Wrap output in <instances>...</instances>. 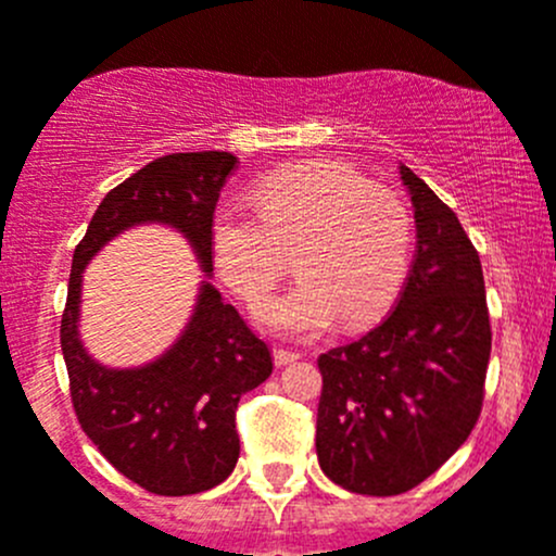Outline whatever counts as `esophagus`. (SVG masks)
Returning a JSON list of instances; mask_svg holds the SVG:
<instances>
[{
  "instance_id": "1",
  "label": "esophagus",
  "mask_w": 556,
  "mask_h": 556,
  "mask_svg": "<svg viewBox=\"0 0 556 556\" xmlns=\"http://www.w3.org/2000/svg\"><path fill=\"white\" fill-rule=\"evenodd\" d=\"M273 357H275V366H287V363H294V361H298L300 352H294V349L275 346V349H273Z\"/></svg>"
}]
</instances>
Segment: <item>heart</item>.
<instances>
[{
    "instance_id": "heart-1",
    "label": "heart",
    "mask_w": 556,
    "mask_h": 556,
    "mask_svg": "<svg viewBox=\"0 0 556 556\" xmlns=\"http://www.w3.org/2000/svg\"><path fill=\"white\" fill-rule=\"evenodd\" d=\"M298 281L258 308L281 336H316L338 316L377 319L399 294L412 251V218L401 195L338 163L275 168L253 182V213L224 202L210 218V251L220 281L248 305L267 298L287 269Z\"/></svg>"
}]
</instances>
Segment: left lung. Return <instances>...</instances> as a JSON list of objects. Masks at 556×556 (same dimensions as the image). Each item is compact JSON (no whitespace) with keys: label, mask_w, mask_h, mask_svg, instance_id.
Returning a JSON list of instances; mask_svg holds the SVG:
<instances>
[{"label":"left lung","mask_w":556,"mask_h":556,"mask_svg":"<svg viewBox=\"0 0 556 556\" xmlns=\"http://www.w3.org/2000/svg\"><path fill=\"white\" fill-rule=\"evenodd\" d=\"M417 253L399 305L319 354L316 456L354 494L415 489L467 442L483 409L491 321L480 256L456 213L412 168Z\"/></svg>","instance_id":"1"}]
</instances>
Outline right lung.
Wrapping results in <instances>:
<instances>
[{
	"label": "right lung",
	"mask_w": 556,
	"mask_h": 556,
	"mask_svg": "<svg viewBox=\"0 0 556 556\" xmlns=\"http://www.w3.org/2000/svg\"><path fill=\"white\" fill-rule=\"evenodd\" d=\"M235 166L231 152H174L147 163L105 193L73 251L60 325L73 412L105 462L150 494H199L229 478L240 458L237 404L273 374V349L204 283L188 330L161 361L134 371L98 366L78 341L81 269L111 237L157 220L182 231L213 273L210 218Z\"/></svg>",
	"instance_id": "1"
}]
</instances>
